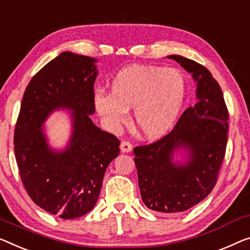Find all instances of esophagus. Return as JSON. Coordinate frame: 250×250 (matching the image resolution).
I'll return each instance as SVG.
<instances>
[{"label":"esophagus","mask_w":250,"mask_h":250,"mask_svg":"<svg viewBox=\"0 0 250 250\" xmlns=\"http://www.w3.org/2000/svg\"><path fill=\"white\" fill-rule=\"evenodd\" d=\"M120 149L122 152H130L132 150V145L129 143V141L126 140H124L120 145Z\"/></svg>","instance_id":"1"}]
</instances>
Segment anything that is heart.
I'll return each instance as SVG.
<instances>
[{
  "mask_svg": "<svg viewBox=\"0 0 250 250\" xmlns=\"http://www.w3.org/2000/svg\"><path fill=\"white\" fill-rule=\"evenodd\" d=\"M185 96V78L180 70L132 65L121 69L111 82L110 94L98 93L94 104L112 129L126 119L133 107V125L145 138L155 139L168 131Z\"/></svg>",
  "mask_w": 250,
  "mask_h": 250,
  "instance_id": "obj_1",
  "label": "heart"
}]
</instances>
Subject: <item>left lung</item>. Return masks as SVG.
<instances>
[{
	"label": "left lung",
	"mask_w": 250,
	"mask_h": 250,
	"mask_svg": "<svg viewBox=\"0 0 250 250\" xmlns=\"http://www.w3.org/2000/svg\"><path fill=\"white\" fill-rule=\"evenodd\" d=\"M196 82L197 102L181 115L173 130L155 143L133 148L141 199L150 210L177 213L206 199L218 181L228 141V109L220 85L208 69L192 59L172 55ZM189 154L184 166L173 151Z\"/></svg>",
	"instance_id": "obj_1"
}]
</instances>
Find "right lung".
<instances>
[{"label":"right lung","instance_id":"1","mask_svg":"<svg viewBox=\"0 0 250 250\" xmlns=\"http://www.w3.org/2000/svg\"><path fill=\"white\" fill-rule=\"evenodd\" d=\"M96 59L62 53L29 82L16 129L14 154L25 191L37 206L62 219L83 217L98 202L104 173L120 141L93 124ZM73 111L69 148L47 147L41 125L54 109Z\"/></svg>","mask_w":250,"mask_h":250}]
</instances>
